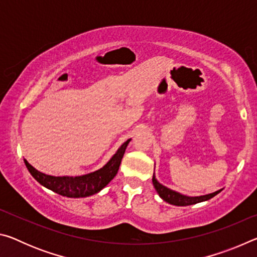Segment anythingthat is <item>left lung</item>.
I'll list each match as a JSON object with an SVG mask.
<instances>
[{
	"instance_id": "1",
	"label": "left lung",
	"mask_w": 257,
	"mask_h": 257,
	"mask_svg": "<svg viewBox=\"0 0 257 257\" xmlns=\"http://www.w3.org/2000/svg\"><path fill=\"white\" fill-rule=\"evenodd\" d=\"M152 181H153V186H154L155 190L158 191L159 196L162 198L163 201H165L169 204H172V205H176V206L193 205V204L208 201V199L214 197L215 195H217L221 190H222V189H219V190L214 191V193L202 195V196H186V195H182L180 193H178V191L172 190L170 188H168V187L163 186L162 184H160V182L156 180L154 175H153V179H152Z\"/></svg>"
}]
</instances>
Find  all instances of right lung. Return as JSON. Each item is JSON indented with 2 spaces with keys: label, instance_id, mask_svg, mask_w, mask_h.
<instances>
[{
  "label": "right lung",
  "instance_id": "right-lung-1",
  "mask_svg": "<svg viewBox=\"0 0 257 257\" xmlns=\"http://www.w3.org/2000/svg\"><path fill=\"white\" fill-rule=\"evenodd\" d=\"M130 141H132V138L125 141L103 168L94 172L87 173V175L84 176H49L36 170L33 165H30L28 163L27 160L24 161L28 171L30 172V175L40 182L42 186L46 187L47 189L54 191V193L61 195V196H66L70 198L87 197L92 196V195L97 194L98 191H101L104 187L115 177L119 170L121 160L123 158L124 151L127 149Z\"/></svg>",
  "mask_w": 257,
  "mask_h": 257
}]
</instances>
